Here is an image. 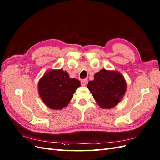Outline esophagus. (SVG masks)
Segmentation results:
<instances>
[{"mask_svg":"<svg viewBox=\"0 0 160 160\" xmlns=\"http://www.w3.org/2000/svg\"><path fill=\"white\" fill-rule=\"evenodd\" d=\"M87 80L83 79L81 80V85L82 86H85V85H87Z\"/></svg>","mask_w":160,"mask_h":160,"instance_id":"obj_1","label":"esophagus"}]
</instances>
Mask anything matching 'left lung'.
<instances>
[{"instance_id":"1","label":"left lung","mask_w":160,"mask_h":160,"mask_svg":"<svg viewBox=\"0 0 160 160\" xmlns=\"http://www.w3.org/2000/svg\"><path fill=\"white\" fill-rule=\"evenodd\" d=\"M87 87L101 108H110L122 98L127 83L119 72L102 69L95 74L94 80L89 81Z\"/></svg>"}]
</instances>
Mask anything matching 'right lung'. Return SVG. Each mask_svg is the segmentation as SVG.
Listing matches in <instances>:
<instances>
[{"label": "right lung", "instance_id": "add662e5", "mask_svg": "<svg viewBox=\"0 0 160 160\" xmlns=\"http://www.w3.org/2000/svg\"><path fill=\"white\" fill-rule=\"evenodd\" d=\"M79 87L80 81L70 78L67 71L62 69L50 71L38 82L39 94L44 103L56 110L66 107Z\"/></svg>", "mask_w": 160, "mask_h": 160}]
</instances>
